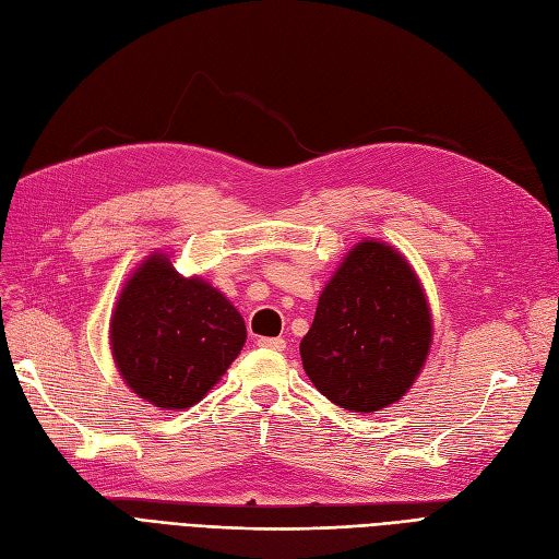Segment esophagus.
Wrapping results in <instances>:
<instances>
[{
  "label": "esophagus",
  "mask_w": 559,
  "mask_h": 559,
  "mask_svg": "<svg viewBox=\"0 0 559 559\" xmlns=\"http://www.w3.org/2000/svg\"><path fill=\"white\" fill-rule=\"evenodd\" d=\"M259 348L282 353L286 348V341L284 338H259Z\"/></svg>",
  "instance_id": "esophagus-1"
}]
</instances>
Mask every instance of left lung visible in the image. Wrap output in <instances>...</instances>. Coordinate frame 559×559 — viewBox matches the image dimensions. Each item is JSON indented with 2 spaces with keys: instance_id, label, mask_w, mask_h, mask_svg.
Returning <instances> with one entry per match:
<instances>
[{
  "instance_id": "8db88e82",
  "label": "left lung",
  "mask_w": 559,
  "mask_h": 559,
  "mask_svg": "<svg viewBox=\"0 0 559 559\" xmlns=\"http://www.w3.org/2000/svg\"><path fill=\"white\" fill-rule=\"evenodd\" d=\"M430 345L432 312L416 270L395 247L361 239L322 289L300 359L326 400L373 414L409 392Z\"/></svg>"
}]
</instances>
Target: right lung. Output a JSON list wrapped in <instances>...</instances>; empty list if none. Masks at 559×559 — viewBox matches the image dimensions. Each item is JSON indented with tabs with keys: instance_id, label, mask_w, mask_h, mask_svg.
Returning a JSON list of instances; mask_svg holds the SVG:
<instances>
[{
	"instance_id": "obj_1",
	"label": "right lung",
	"mask_w": 559,
	"mask_h": 559,
	"mask_svg": "<svg viewBox=\"0 0 559 559\" xmlns=\"http://www.w3.org/2000/svg\"><path fill=\"white\" fill-rule=\"evenodd\" d=\"M247 326L206 280L176 273L169 253L139 263L110 317V350L141 400L176 412L204 400L245 348Z\"/></svg>"
}]
</instances>
